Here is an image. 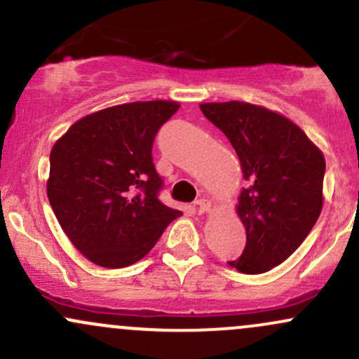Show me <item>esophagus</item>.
Returning a JSON list of instances; mask_svg holds the SVG:
<instances>
[{
    "label": "esophagus",
    "instance_id": "esophagus-1",
    "mask_svg": "<svg viewBox=\"0 0 359 359\" xmlns=\"http://www.w3.org/2000/svg\"><path fill=\"white\" fill-rule=\"evenodd\" d=\"M196 208H198L199 215H204V212H208L211 210V203L208 199H199V201H196Z\"/></svg>",
    "mask_w": 359,
    "mask_h": 359
}]
</instances>
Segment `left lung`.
<instances>
[{"label":"left lung","instance_id":"left-lung-1","mask_svg":"<svg viewBox=\"0 0 359 359\" xmlns=\"http://www.w3.org/2000/svg\"><path fill=\"white\" fill-rule=\"evenodd\" d=\"M201 110L230 140L247 180L237 208L247 243L228 264L245 274L266 273L302 245L320 216L324 155L273 110L235 100Z\"/></svg>","mask_w":359,"mask_h":359}]
</instances>
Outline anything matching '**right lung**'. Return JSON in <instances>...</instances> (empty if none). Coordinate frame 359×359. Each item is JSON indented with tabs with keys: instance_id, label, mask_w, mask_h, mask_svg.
<instances>
[{
	"instance_id": "right-lung-1",
	"label": "right lung",
	"mask_w": 359,
	"mask_h": 359,
	"mask_svg": "<svg viewBox=\"0 0 359 359\" xmlns=\"http://www.w3.org/2000/svg\"><path fill=\"white\" fill-rule=\"evenodd\" d=\"M177 110L168 100L98 110L53 147L47 198L73 245L97 266L137 262L182 215L158 199L163 179L151 155L156 133Z\"/></svg>"
}]
</instances>
